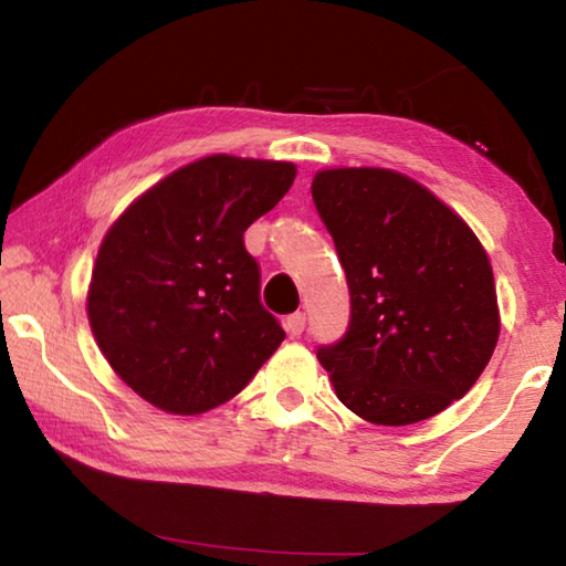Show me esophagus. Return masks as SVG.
<instances>
[{"instance_id":"obj_1","label":"esophagus","mask_w":566,"mask_h":566,"mask_svg":"<svg viewBox=\"0 0 566 566\" xmlns=\"http://www.w3.org/2000/svg\"><path fill=\"white\" fill-rule=\"evenodd\" d=\"M304 324H306V314L304 312H294V314H290V317L284 319V327H286V332L292 334V337H300V334L304 332Z\"/></svg>"}]
</instances>
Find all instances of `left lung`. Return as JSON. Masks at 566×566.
Returning <instances> with one entry per match:
<instances>
[{"mask_svg": "<svg viewBox=\"0 0 566 566\" xmlns=\"http://www.w3.org/2000/svg\"><path fill=\"white\" fill-rule=\"evenodd\" d=\"M312 199L349 284L347 334L317 359L339 401L405 427L462 399L500 339L490 256L464 219L399 171H317Z\"/></svg>", "mask_w": 566, "mask_h": 566, "instance_id": "left-lung-1", "label": "left lung"}]
</instances>
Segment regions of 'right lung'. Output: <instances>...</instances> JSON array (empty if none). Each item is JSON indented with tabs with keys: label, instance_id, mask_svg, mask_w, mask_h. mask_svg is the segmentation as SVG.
I'll use <instances>...</instances> for the list:
<instances>
[{
	"label": "right lung",
	"instance_id": "right-lung-1",
	"mask_svg": "<svg viewBox=\"0 0 566 566\" xmlns=\"http://www.w3.org/2000/svg\"><path fill=\"white\" fill-rule=\"evenodd\" d=\"M290 161L212 155L171 171L104 237L87 296L112 369L171 415L239 395L284 339L247 227L290 191Z\"/></svg>",
	"mask_w": 566,
	"mask_h": 566
}]
</instances>
